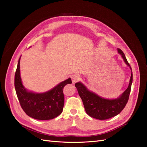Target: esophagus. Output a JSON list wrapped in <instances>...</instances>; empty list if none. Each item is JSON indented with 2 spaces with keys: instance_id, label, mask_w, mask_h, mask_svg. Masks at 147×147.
<instances>
[{
  "instance_id": "esophagus-1",
  "label": "esophagus",
  "mask_w": 147,
  "mask_h": 147,
  "mask_svg": "<svg viewBox=\"0 0 147 147\" xmlns=\"http://www.w3.org/2000/svg\"><path fill=\"white\" fill-rule=\"evenodd\" d=\"M71 78L72 81V83H75L80 80V76L78 74H74L71 76Z\"/></svg>"
}]
</instances>
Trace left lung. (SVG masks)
Here are the masks:
<instances>
[{
	"label": "left lung",
	"mask_w": 147,
	"mask_h": 147,
	"mask_svg": "<svg viewBox=\"0 0 147 147\" xmlns=\"http://www.w3.org/2000/svg\"><path fill=\"white\" fill-rule=\"evenodd\" d=\"M117 50L125 63L131 69L122 50L119 48ZM132 82L133 73L131 70V75L128 88L120 96L119 98L114 100L105 99L100 97L95 93L90 92L80 82L75 83V86L77 89L80 97L83 101L86 113L93 118L98 120H106L118 115L124 109L129 99Z\"/></svg>",
	"instance_id": "1"
}]
</instances>
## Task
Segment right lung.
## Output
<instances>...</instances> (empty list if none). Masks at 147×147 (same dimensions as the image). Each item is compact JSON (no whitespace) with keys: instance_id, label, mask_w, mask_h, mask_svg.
<instances>
[{"instance_id":"1","label":"right lung","mask_w":147,"mask_h":147,"mask_svg":"<svg viewBox=\"0 0 147 147\" xmlns=\"http://www.w3.org/2000/svg\"><path fill=\"white\" fill-rule=\"evenodd\" d=\"M20 59L14 75V87L21 108L27 115L37 120L53 119L61 114L64 103L63 88L71 84L70 78L60 83L48 92L36 94L28 92L22 83Z\"/></svg>"}]
</instances>
